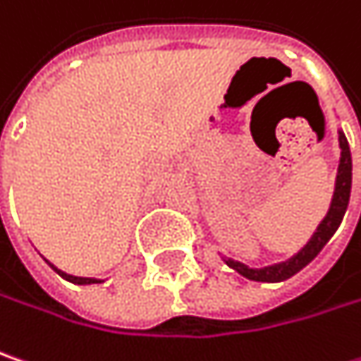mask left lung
I'll use <instances>...</instances> for the list:
<instances>
[{"label": "left lung", "instance_id": "obj_1", "mask_svg": "<svg viewBox=\"0 0 361 361\" xmlns=\"http://www.w3.org/2000/svg\"><path fill=\"white\" fill-rule=\"evenodd\" d=\"M339 148H341V156H339V166H337V178H335V190L334 199L327 215L323 217V221L317 226L315 233L311 235V240L305 243L302 250H298L295 256H290L288 260L272 264V266H264V268H250L242 262L231 260V258H224L229 268H233L238 274H242L247 280H256V282H282V280L295 276L300 272L309 262L315 258L317 254L323 250V245L331 240L337 227L341 224L345 209L350 203V192H352V152H350V144L345 134L339 130Z\"/></svg>", "mask_w": 361, "mask_h": 361}]
</instances>
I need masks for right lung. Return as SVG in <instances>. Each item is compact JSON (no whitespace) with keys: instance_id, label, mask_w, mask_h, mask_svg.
Instances as JSON below:
<instances>
[{"instance_id":"add662e5","label":"right lung","mask_w":361,"mask_h":361,"mask_svg":"<svg viewBox=\"0 0 361 361\" xmlns=\"http://www.w3.org/2000/svg\"><path fill=\"white\" fill-rule=\"evenodd\" d=\"M46 264H48V266H50V268H52V270H54L59 276H63L64 280H68V282H73V284H97V282H103V280H99V279H82V276H73V274H66V272L59 270L54 264H50L48 260H46Z\"/></svg>"}]
</instances>
